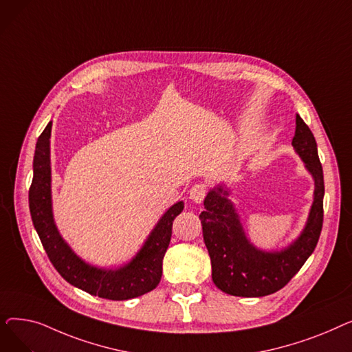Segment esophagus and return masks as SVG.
<instances>
[{
  "mask_svg": "<svg viewBox=\"0 0 352 352\" xmlns=\"http://www.w3.org/2000/svg\"><path fill=\"white\" fill-rule=\"evenodd\" d=\"M207 192H208V187L206 186V184L198 182V184H195V186L191 187V190H190V198H191L194 202H197V204H201V202L204 201Z\"/></svg>",
  "mask_w": 352,
  "mask_h": 352,
  "instance_id": "obj_1",
  "label": "esophagus"
}]
</instances>
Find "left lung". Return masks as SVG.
<instances>
[{"label": "left lung", "instance_id": "1", "mask_svg": "<svg viewBox=\"0 0 352 352\" xmlns=\"http://www.w3.org/2000/svg\"><path fill=\"white\" fill-rule=\"evenodd\" d=\"M292 145L312 174L316 190L308 223L297 241L288 248L264 252L251 245L223 186L211 190L204 199L206 211L199 214V219L211 258L212 281L226 294L264 297L280 291L317 247L324 221V174L317 141L298 114L295 117Z\"/></svg>", "mask_w": 352, "mask_h": 352}]
</instances>
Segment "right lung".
Returning <instances> with one entry per match:
<instances>
[{"instance_id": "right-lung-1", "label": "right lung", "mask_w": 352, "mask_h": 352, "mask_svg": "<svg viewBox=\"0 0 352 352\" xmlns=\"http://www.w3.org/2000/svg\"><path fill=\"white\" fill-rule=\"evenodd\" d=\"M50 137L51 122H48L35 145L34 177L28 191V201L32 224L54 268L71 285L105 300H131L153 291L161 281L162 258L171 241L174 219L184 210L182 201L164 214L131 263L116 271L91 267L71 251L54 224L51 211Z\"/></svg>"}]
</instances>
